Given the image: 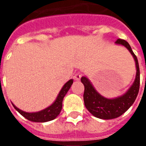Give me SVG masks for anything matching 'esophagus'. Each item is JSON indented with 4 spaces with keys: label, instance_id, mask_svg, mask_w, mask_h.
I'll return each mask as SVG.
<instances>
[{
    "label": "esophagus",
    "instance_id": "1",
    "mask_svg": "<svg viewBox=\"0 0 146 146\" xmlns=\"http://www.w3.org/2000/svg\"><path fill=\"white\" fill-rule=\"evenodd\" d=\"M81 78V74L79 73H76L75 75L73 76V80H80Z\"/></svg>",
    "mask_w": 146,
    "mask_h": 146
}]
</instances>
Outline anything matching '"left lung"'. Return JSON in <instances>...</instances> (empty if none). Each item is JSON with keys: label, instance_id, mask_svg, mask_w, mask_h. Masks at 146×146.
Masks as SVG:
<instances>
[{"label": "left lung", "instance_id": "1", "mask_svg": "<svg viewBox=\"0 0 146 146\" xmlns=\"http://www.w3.org/2000/svg\"><path fill=\"white\" fill-rule=\"evenodd\" d=\"M115 43L126 47L129 52L131 53L136 62V79L133 84L128 89V91L123 96L109 99L101 96L96 91L88 78L86 76H82L81 78V82L84 85L85 87L83 94L85 106L87 110L96 117L104 120L117 118L125 113L134 103L139 90L140 73L137 57L127 41L118 38Z\"/></svg>", "mask_w": 146, "mask_h": 146}]
</instances>
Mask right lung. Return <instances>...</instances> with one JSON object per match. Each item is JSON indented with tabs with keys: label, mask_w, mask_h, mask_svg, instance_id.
<instances>
[{
	"label": "right lung",
	"mask_w": 146,
	"mask_h": 146,
	"mask_svg": "<svg viewBox=\"0 0 146 146\" xmlns=\"http://www.w3.org/2000/svg\"><path fill=\"white\" fill-rule=\"evenodd\" d=\"M73 80H70L68 82H66L61 89V90L60 91L57 98L55 100V102L48 108H47L44 109L42 111H40L38 112H35V113H28V112H25V111L19 109L12 103L13 106L14 107V108L22 116H23L24 117L26 118L27 120L33 121V122L44 123L52 120L57 117V116L59 115V113H60L62 109L63 99H64V96H66V94L67 93V92L69 91V89L73 84Z\"/></svg>",
	"instance_id": "add662e5"
}]
</instances>
